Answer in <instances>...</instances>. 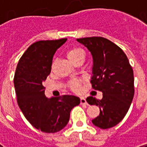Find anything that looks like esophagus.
I'll return each mask as SVG.
<instances>
[{"mask_svg":"<svg viewBox=\"0 0 147 147\" xmlns=\"http://www.w3.org/2000/svg\"><path fill=\"white\" fill-rule=\"evenodd\" d=\"M80 102L82 105H87V101H86V99L84 97H81L80 98Z\"/></svg>","mask_w":147,"mask_h":147,"instance_id":"obj_1","label":"esophagus"}]
</instances>
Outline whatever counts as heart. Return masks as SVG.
Segmentation results:
<instances>
[{"label":"heart","instance_id":"1","mask_svg":"<svg viewBox=\"0 0 147 147\" xmlns=\"http://www.w3.org/2000/svg\"><path fill=\"white\" fill-rule=\"evenodd\" d=\"M66 55L71 62L75 64H78L80 62H83V61L85 60V52L81 47H72L68 49ZM55 65V62L54 61L52 64V69H54ZM69 86L73 92H78L80 88V80L76 78L72 79L69 82Z\"/></svg>","mask_w":147,"mask_h":147}]
</instances>
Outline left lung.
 Returning a JSON list of instances; mask_svg holds the SVG:
<instances>
[{"label": "left lung", "mask_w": 147, "mask_h": 147, "mask_svg": "<svg viewBox=\"0 0 147 147\" xmlns=\"http://www.w3.org/2000/svg\"><path fill=\"white\" fill-rule=\"evenodd\" d=\"M92 53V88L103 93L101 100L86 98L91 105H97L100 114L92 123L101 129H108L121 122L127 113L134 95V71L127 55L106 38L92 36L77 39Z\"/></svg>", "instance_id": "8db88e82"}]
</instances>
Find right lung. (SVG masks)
<instances>
[{"mask_svg": "<svg viewBox=\"0 0 147 147\" xmlns=\"http://www.w3.org/2000/svg\"><path fill=\"white\" fill-rule=\"evenodd\" d=\"M67 39L41 40L30 45L20 59L15 71L17 103L33 127L45 133H56L67 125L70 112L79 98L62 95L48 98L42 85L51 72L53 55Z\"/></svg>", "mask_w": 147, "mask_h": 147, "instance_id": "obj_1", "label": "right lung"}]
</instances>
